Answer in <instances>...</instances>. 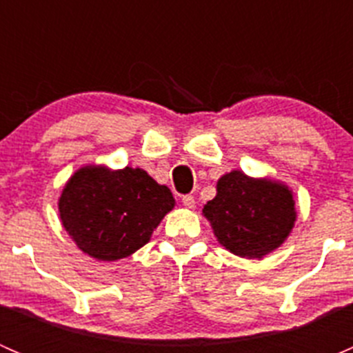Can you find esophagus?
I'll return each instance as SVG.
<instances>
[{"mask_svg":"<svg viewBox=\"0 0 353 353\" xmlns=\"http://www.w3.org/2000/svg\"><path fill=\"white\" fill-rule=\"evenodd\" d=\"M183 205L186 206V208H194L196 201H194L193 194H184V196H183Z\"/></svg>","mask_w":353,"mask_h":353,"instance_id":"obj_1","label":"esophagus"}]
</instances>
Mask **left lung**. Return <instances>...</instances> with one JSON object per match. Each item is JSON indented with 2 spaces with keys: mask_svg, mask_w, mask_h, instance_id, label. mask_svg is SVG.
<instances>
[{
  "mask_svg": "<svg viewBox=\"0 0 353 353\" xmlns=\"http://www.w3.org/2000/svg\"><path fill=\"white\" fill-rule=\"evenodd\" d=\"M295 203L285 184L252 179L241 170L216 183V196L203 206L219 243L241 258H263L290 234Z\"/></svg>",
  "mask_w": 353,
  "mask_h": 353,
  "instance_id": "1",
  "label": "left lung"
}]
</instances>
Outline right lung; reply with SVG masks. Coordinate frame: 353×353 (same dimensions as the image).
I'll return each mask as SVG.
<instances>
[{"label":"right lung","instance_id":"right-lung-1","mask_svg":"<svg viewBox=\"0 0 353 353\" xmlns=\"http://www.w3.org/2000/svg\"><path fill=\"white\" fill-rule=\"evenodd\" d=\"M174 203L169 188L143 169L87 165L68 181L58 206L66 232L81 251L99 261H116L150 241Z\"/></svg>","mask_w":353,"mask_h":353}]
</instances>
